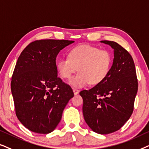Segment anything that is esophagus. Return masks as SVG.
Wrapping results in <instances>:
<instances>
[{"instance_id":"34e87169","label":"esophagus","mask_w":149,"mask_h":149,"mask_svg":"<svg viewBox=\"0 0 149 149\" xmlns=\"http://www.w3.org/2000/svg\"><path fill=\"white\" fill-rule=\"evenodd\" d=\"M73 93H74L75 95H78V93H79V91L78 90V89H76V88H73Z\"/></svg>"}]
</instances>
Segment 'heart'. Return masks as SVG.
<instances>
[{"label": "heart", "mask_w": 149, "mask_h": 149, "mask_svg": "<svg viewBox=\"0 0 149 149\" xmlns=\"http://www.w3.org/2000/svg\"><path fill=\"white\" fill-rule=\"evenodd\" d=\"M112 63V54L108 49L80 45L69 52V58L58 59L56 67L63 78H69L78 69L79 73L69 80V84L79 88L88 83L95 85L104 81L110 72Z\"/></svg>", "instance_id": "b5f03b06"}]
</instances>
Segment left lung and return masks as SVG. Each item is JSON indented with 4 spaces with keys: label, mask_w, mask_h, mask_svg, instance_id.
I'll return each instance as SVG.
<instances>
[{
    "label": "left lung",
    "mask_w": 149,
    "mask_h": 149,
    "mask_svg": "<svg viewBox=\"0 0 149 149\" xmlns=\"http://www.w3.org/2000/svg\"><path fill=\"white\" fill-rule=\"evenodd\" d=\"M114 49V60L108 76L89 90H83L82 112L93 132L108 134L120 130L132 116L138 92V79L132 56L111 41H101Z\"/></svg>",
    "instance_id": "left-lung-1"
}]
</instances>
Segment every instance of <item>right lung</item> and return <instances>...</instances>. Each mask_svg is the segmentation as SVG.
Returning <instances> with one entry per match:
<instances>
[{
  "mask_svg": "<svg viewBox=\"0 0 149 149\" xmlns=\"http://www.w3.org/2000/svg\"><path fill=\"white\" fill-rule=\"evenodd\" d=\"M73 41L41 39L22 52L11 82L15 114L31 132L47 134L54 130L69 100L71 86L58 76L56 56Z\"/></svg>",
  "mask_w": 149,
  "mask_h": 149,
  "instance_id": "add662e5",
  "label": "right lung"
}]
</instances>
